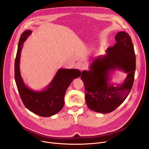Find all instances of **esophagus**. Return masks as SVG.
I'll use <instances>...</instances> for the list:
<instances>
[{
	"mask_svg": "<svg viewBox=\"0 0 149 149\" xmlns=\"http://www.w3.org/2000/svg\"><path fill=\"white\" fill-rule=\"evenodd\" d=\"M77 67L80 70H83L86 69V68H87L86 64L83 63H80L77 65Z\"/></svg>",
	"mask_w": 149,
	"mask_h": 149,
	"instance_id": "34e87169",
	"label": "esophagus"
}]
</instances>
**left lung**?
Here are the masks:
<instances>
[{
	"instance_id": "1",
	"label": "left lung",
	"mask_w": 149,
	"mask_h": 149,
	"mask_svg": "<svg viewBox=\"0 0 149 149\" xmlns=\"http://www.w3.org/2000/svg\"><path fill=\"white\" fill-rule=\"evenodd\" d=\"M116 43L106 51V54L93 59L90 70H83L85 100L91 110L110 113L126 100L134 81L136 57L132 39L124 31L115 36ZM116 69L128 74L124 83L114 87L108 82L110 73Z\"/></svg>"
}]
</instances>
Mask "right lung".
Masks as SVG:
<instances>
[{
  "label": "right lung",
  "mask_w": 149,
  "mask_h": 149,
  "mask_svg": "<svg viewBox=\"0 0 149 149\" xmlns=\"http://www.w3.org/2000/svg\"><path fill=\"white\" fill-rule=\"evenodd\" d=\"M31 34L26 30L20 36L15 59V81L22 102L31 112L41 116L48 117L60 112L65 104V95L69 86L81 72L75 69H60L50 84L42 91H34L23 83L20 72V52L23 43Z\"/></svg>",
  "instance_id": "obj_1"
}]
</instances>
